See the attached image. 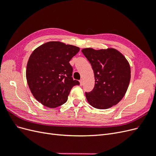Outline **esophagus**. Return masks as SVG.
Returning <instances> with one entry per match:
<instances>
[{
	"label": "esophagus",
	"mask_w": 156,
	"mask_h": 156,
	"mask_svg": "<svg viewBox=\"0 0 156 156\" xmlns=\"http://www.w3.org/2000/svg\"><path fill=\"white\" fill-rule=\"evenodd\" d=\"M79 82H80V84H81V85L82 86L83 84V79H81V80H80V81H79Z\"/></svg>",
	"instance_id": "esophagus-1"
}]
</instances>
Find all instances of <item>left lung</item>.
I'll use <instances>...</instances> for the list:
<instances>
[{
    "label": "left lung",
    "instance_id": "left-lung-1",
    "mask_svg": "<svg viewBox=\"0 0 156 156\" xmlns=\"http://www.w3.org/2000/svg\"><path fill=\"white\" fill-rule=\"evenodd\" d=\"M81 51L91 64L95 78L92 91L85 93L88 103L99 109L116 105L129 87L131 68L128 61L114 48H85Z\"/></svg>",
    "mask_w": 156,
    "mask_h": 156
}]
</instances>
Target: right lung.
I'll return each instance as SVG.
<instances>
[{
    "instance_id": "obj_1",
    "label": "right lung",
    "mask_w": 156,
    "mask_h": 156,
    "mask_svg": "<svg viewBox=\"0 0 156 156\" xmlns=\"http://www.w3.org/2000/svg\"><path fill=\"white\" fill-rule=\"evenodd\" d=\"M78 47L60 41H49L37 48L28 60L26 77L36 100L49 108L64 104L71 89L79 82L72 78L70 60Z\"/></svg>"
}]
</instances>
